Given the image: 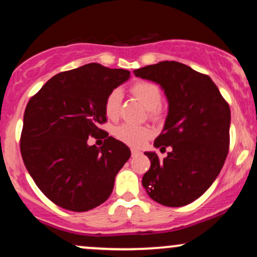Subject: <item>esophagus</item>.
I'll use <instances>...</instances> for the list:
<instances>
[{"mask_svg": "<svg viewBox=\"0 0 257 257\" xmlns=\"http://www.w3.org/2000/svg\"><path fill=\"white\" fill-rule=\"evenodd\" d=\"M140 151H139V150H137V149H132V157H135V156H139L140 155Z\"/></svg>", "mask_w": 257, "mask_h": 257, "instance_id": "34e87169", "label": "esophagus"}]
</instances>
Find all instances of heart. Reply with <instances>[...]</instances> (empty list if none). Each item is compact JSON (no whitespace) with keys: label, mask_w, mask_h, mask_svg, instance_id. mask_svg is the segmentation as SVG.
Masks as SVG:
<instances>
[{"label":"heart","mask_w":257,"mask_h":257,"mask_svg":"<svg viewBox=\"0 0 257 257\" xmlns=\"http://www.w3.org/2000/svg\"><path fill=\"white\" fill-rule=\"evenodd\" d=\"M131 93L135 99H138L146 110H149V116L152 119L158 120L162 117V111L159 105L162 102V90L156 83L147 81H140L134 83L131 87ZM120 100H122V91L113 89L108 93L104 102V111L108 118L114 119L118 117ZM114 137L122 141L125 145L132 147H140L146 143L147 139L151 138V128L145 125L122 124L117 126L113 132Z\"/></svg>","instance_id":"b5f03b06"}]
</instances>
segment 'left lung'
<instances>
[{
  "label": "left lung",
  "mask_w": 257,
  "mask_h": 257,
  "mask_svg": "<svg viewBox=\"0 0 257 257\" xmlns=\"http://www.w3.org/2000/svg\"><path fill=\"white\" fill-rule=\"evenodd\" d=\"M166 93L169 111L155 147L170 146L167 157L145 152L151 161L143 186L153 200L182 206L199 198L225 164L229 147L231 111L209 76L178 61H161L134 70Z\"/></svg>",
  "instance_id": "obj_1"
}]
</instances>
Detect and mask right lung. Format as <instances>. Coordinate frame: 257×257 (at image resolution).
Masks as SVG:
<instances>
[{
	"label": "right lung",
	"instance_id": "1",
	"mask_svg": "<svg viewBox=\"0 0 257 257\" xmlns=\"http://www.w3.org/2000/svg\"><path fill=\"white\" fill-rule=\"evenodd\" d=\"M131 77L128 70L91 63L58 73L29 100L20 152L35 184L54 204L87 211L110 197L114 178L131 150L114 138L88 145L104 134V102ZM108 135V134H107Z\"/></svg>",
	"mask_w": 257,
	"mask_h": 257
}]
</instances>
